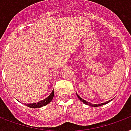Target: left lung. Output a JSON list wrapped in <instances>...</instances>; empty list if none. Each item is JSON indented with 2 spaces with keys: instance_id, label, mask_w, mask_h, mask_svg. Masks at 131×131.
<instances>
[{
  "instance_id": "1",
  "label": "left lung",
  "mask_w": 131,
  "mask_h": 131,
  "mask_svg": "<svg viewBox=\"0 0 131 131\" xmlns=\"http://www.w3.org/2000/svg\"><path fill=\"white\" fill-rule=\"evenodd\" d=\"M77 97H78V98H79V100H81V102H83L84 104H87V105H89V106H91V107H100V106H102V105H104V104H107V103H108V102H110V101H111V100H113V99H111V100H109V101H107V102H103V103H101V104H92V103H90V102H87V101H86V100H83V98H81V97H80V96H79V95H78V94H77Z\"/></svg>"
}]
</instances>
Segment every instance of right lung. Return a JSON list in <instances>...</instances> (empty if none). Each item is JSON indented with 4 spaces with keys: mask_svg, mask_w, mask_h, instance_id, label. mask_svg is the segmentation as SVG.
Returning <instances> with one entry per match:
<instances>
[{
    "mask_svg": "<svg viewBox=\"0 0 131 131\" xmlns=\"http://www.w3.org/2000/svg\"><path fill=\"white\" fill-rule=\"evenodd\" d=\"M54 97V90H52L51 94H50L49 96H48L47 98L43 99V100L39 101L38 102H35V103H32V104H26L25 105L27 107H30V108H33V109H37V108H40L43 106H46V104L51 102L52 98Z\"/></svg>",
    "mask_w": 131,
    "mask_h": 131,
    "instance_id": "right-lung-1",
    "label": "right lung"
}]
</instances>
